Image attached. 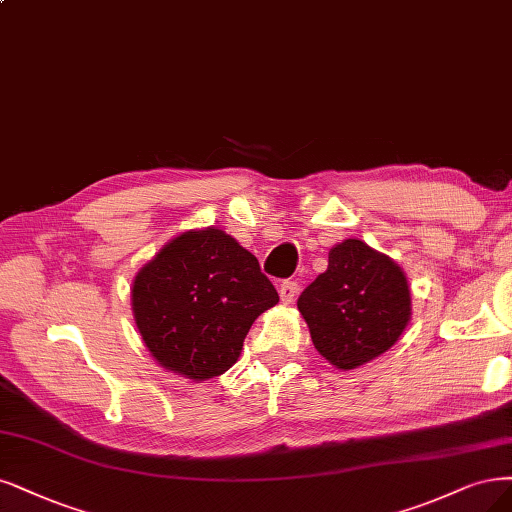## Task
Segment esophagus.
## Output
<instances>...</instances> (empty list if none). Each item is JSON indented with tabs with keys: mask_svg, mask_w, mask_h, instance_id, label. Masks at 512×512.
<instances>
[{
	"mask_svg": "<svg viewBox=\"0 0 512 512\" xmlns=\"http://www.w3.org/2000/svg\"><path fill=\"white\" fill-rule=\"evenodd\" d=\"M296 292H298V284L296 281H284V284L279 286V298H281V303H286V305H290L294 298H296Z\"/></svg>",
	"mask_w": 512,
	"mask_h": 512,
	"instance_id": "34e87169",
	"label": "esophagus"
}]
</instances>
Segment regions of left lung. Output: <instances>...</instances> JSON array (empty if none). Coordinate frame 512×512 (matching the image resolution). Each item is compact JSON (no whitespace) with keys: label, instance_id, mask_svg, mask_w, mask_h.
Wrapping results in <instances>:
<instances>
[{"label":"left lung","instance_id":"left-lung-1","mask_svg":"<svg viewBox=\"0 0 512 512\" xmlns=\"http://www.w3.org/2000/svg\"><path fill=\"white\" fill-rule=\"evenodd\" d=\"M315 349L339 370L385 354L409 326L413 305L400 264L362 239L328 252V269L298 298Z\"/></svg>","mask_w":512,"mask_h":512}]
</instances>
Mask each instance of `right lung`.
Here are the masks:
<instances>
[{"mask_svg":"<svg viewBox=\"0 0 512 512\" xmlns=\"http://www.w3.org/2000/svg\"><path fill=\"white\" fill-rule=\"evenodd\" d=\"M277 303L256 256L216 226L169 239L131 286L135 326L150 356L197 383L226 373L256 317Z\"/></svg>","mask_w":512,"mask_h":512,"instance_id":"right-lung-1","label":"right lung"}]
</instances>
